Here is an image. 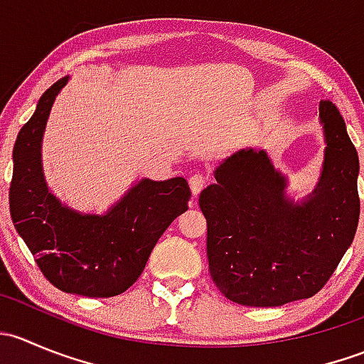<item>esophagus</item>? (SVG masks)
<instances>
[{"label": "esophagus", "instance_id": "obj_1", "mask_svg": "<svg viewBox=\"0 0 364 364\" xmlns=\"http://www.w3.org/2000/svg\"><path fill=\"white\" fill-rule=\"evenodd\" d=\"M190 190H192L193 196H199L200 192L205 188V185H208V178L203 174H193L192 178H190Z\"/></svg>", "mask_w": 364, "mask_h": 364}]
</instances>
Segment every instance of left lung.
Instances as JSON below:
<instances>
[{
	"instance_id": "1",
	"label": "left lung",
	"mask_w": 364,
	"mask_h": 364,
	"mask_svg": "<svg viewBox=\"0 0 364 364\" xmlns=\"http://www.w3.org/2000/svg\"><path fill=\"white\" fill-rule=\"evenodd\" d=\"M326 160L321 183L301 205L264 151H240L203 190L213 282L243 306H282L317 294L350 247L359 222V159L335 104L322 102Z\"/></svg>"
}]
</instances>
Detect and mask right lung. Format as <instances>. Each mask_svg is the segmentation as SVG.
I'll return each mask as SVG.
<instances>
[{"instance_id":"obj_1","label":"right lung","mask_w":364,"mask_h":364,"mask_svg":"<svg viewBox=\"0 0 364 364\" xmlns=\"http://www.w3.org/2000/svg\"><path fill=\"white\" fill-rule=\"evenodd\" d=\"M67 77L38 100L14 146L10 215L35 255L36 266L56 289L86 297H112L127 291L144 271L156 241L192 197L186 179H144L107 215H79L47 192L40 144L53 102Z\"/></svg>"}]
</instances>
